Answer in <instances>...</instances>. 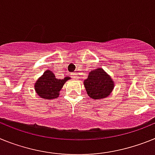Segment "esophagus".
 <instances>
[{"label": "esophagus", "instance_id": "1", "mask_svg": "<svg viewBox=\"0 0 155 155\" xmlns=\"http://www.w3.org/2000/svg\"><path fill=\"white\" fill-rule=\"evenodd\" d=\"M71 76H72V79H76L78 78L77 75H76V73H72V75H71Z\"/></svg>", "mask_w": 155, "mask_h": 155}]
</instances>
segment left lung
<instances>
[{"label":"left lung","mask_w":155,"mask_h":155,"mask_svg":"<svg viewBox=\"0 0 155 155\" xmlns=\"http://www.w3.org/2000/svg\"><path fill=\"white\" fill-rule=\"evenodd\" d=\"M84 86L89 97L97 100L108 96L114 88V83L111 78L99 68L89 73V77L84 80Z\"/></svg>","instance_id":"left-lung-1"}]
</instances>
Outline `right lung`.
<instances>
[{"label":"right lung","instance_id":"add662e5","mask_svg":"<svg viewBox=\"0 0 155 155\" xmlns=\"http://www.w3.org/2000/svg\"><path fill=\"white\" fill-rule=\"evenodd\" d=\"M68 79H70V77H64L63 79H57L51 71L47 70L37 81L35 90L40 97L45 99L57 98L61 89Z\"/></svg>","mask_w":155,"mask_h":155}]
</instances>
